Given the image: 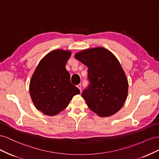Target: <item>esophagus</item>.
I'll use <instances>...</instances> for the list:
<instances>
[{"mask_svg":"<svg viewBox=\"0 0 159 159\" xmlns=\"http://www.w3.org/2000/svg\"><path fill=\"white\" fill-rule=\"evenodd\" d=\"M77 88H78L81 91V84H78V85H77Z\"/></svg>","mask_w":159,"mask_h":159,"instance_id":"obj_1","label":"esophagus"}]
</instances>
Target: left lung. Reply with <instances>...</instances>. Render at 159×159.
<instances>
[{"label": "left lung", "instance_id": "8db88e82", "mask_svg": "<svg viewBox=\"0 0 159 159\" xmlns=\"http://www.w3.org/2000/svg\"><path fill=\"white\" fill-rule=\"evenodd\" d=\"M74 57L88 68L90 84L81 95L88 107L102 117L118 112L127 99L128 81L117 57L102 47L80 51Z\"/></svg>", "mask_w": 159, "mask_h": 159}]
</instances>
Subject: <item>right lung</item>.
<instances>
[{
    "instance_id": "obj_1",
    "label": "right lung",
    "mask_w": 159,
    "mask_h": 159,
    "mask_svg": "<svg viewBox=\"0 0 159 159\" xmlns=\"http://www.w3.org/2000/svg\"><path fill=\"white\" fill-rule=\"evenodd\" d=\"M70 50H56L40 60L34 72L29 90L32 102L38 110L49 116L60 113L80 89L70 82V75L66 69L71 56Z\"/></svg>"
}]
</instances>
